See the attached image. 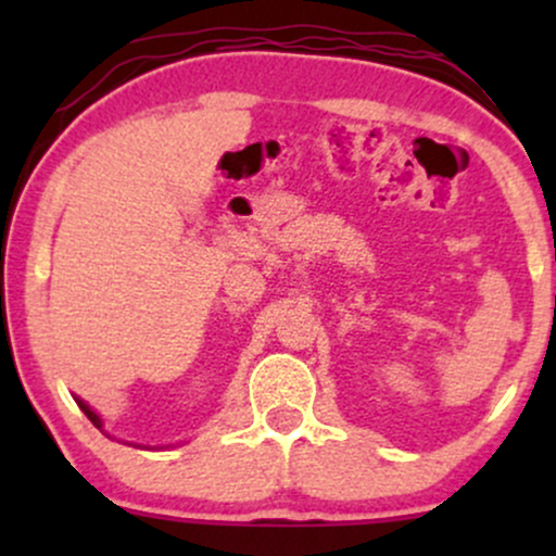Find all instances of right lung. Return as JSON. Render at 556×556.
Returning a JSON list of instances; mask_svg holds the SVG:
<instances>
[{
  "mask_svg": "<svg viewBox=\"0 0 556 556\" xmlns=\"http://www.w3.org/2000/svg\"><path fill=\"white\" fill-rule=\"evenodd\" d=\"M78 405H80V410H83V413H86V416H88V420H91V424L96 426V429H101V418H99V416H96V413L91 410V407H88V405H86V402H83V400H78Z\"/></svg>",
  "mask_w": 556,
  "mask_h": 556,
  "instance_id": "obj_1",
  "label": "right lung"
}]
</instances>
